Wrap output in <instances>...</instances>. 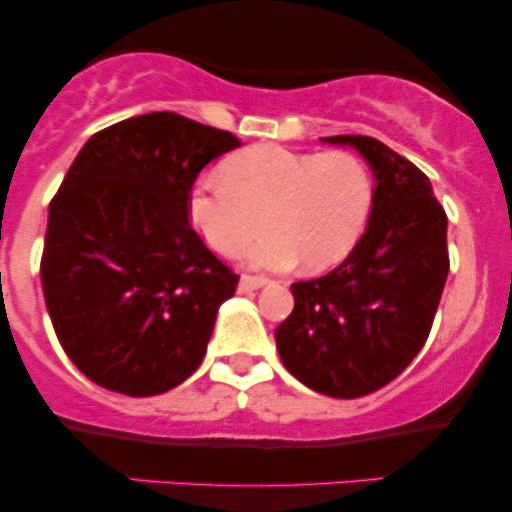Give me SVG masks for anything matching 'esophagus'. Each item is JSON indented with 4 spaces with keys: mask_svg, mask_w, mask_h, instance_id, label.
<instances>
[{
    "mask_svg": "<svg viewBox=\"0 0 512 512\" xmlns=\"http://www.w3.org/2000/svg\"><path fill=\"white\" fill-rule=\"evenodd\" d=\"M264 284H267V279H264V276H252V274H243V276H240L238 291H240V293H245V291H257V289H262Z\"/></svg>",
    "mask_w": 512,
    "mask_h": 512,
    "instance_id": "obj_1",
    "label": "esophagus"
}]
</instances>
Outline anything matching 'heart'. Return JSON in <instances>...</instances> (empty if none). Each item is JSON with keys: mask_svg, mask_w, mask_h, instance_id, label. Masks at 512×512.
I'll return each mask as SVG.
<instances>
[{"mask_svg": "<svg viewBox=\"0 0 512 512\" xmlns=\"http://www.w3.org/2000/svg\"><path fill=\"white\" fill-rule=\"evenodd\" d=\"M373 199V175L351 151L262 144L228 158L221 175L199 178L187 207L199 236L223 255L243 252L267 226L250 264L286 269L303 260L320 272L356 248Z\"/></svg>", "mask_w": 512, "mask_h": 512, "instance_id": "b5f03b06", "label": "heart"}]
</instances>
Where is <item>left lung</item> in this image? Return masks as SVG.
Segmentation results:
<instances>
[{"instance_id": "1", "label": "left lung", "mask_w": 512, "mask_h": 512, "mask_svg": "<svg viewBox=\"0 0 512 512\" xmlns=\"http://www.w3.org/2000/svg\"><path fill=\"white\" fill-rule=\"evenodd\" d=\"M351 144L373 168L366 233L320 279L291 284L293 310L276 327V349L293 378L337 399L380 390L426 344L450 272L448 216L431 182L390 146L361 134Z\"/></svg>"}]
</instances>
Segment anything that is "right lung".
Segmentation results:
<instances>
[{
	"instance_id": "obj_1",
	"label": "right lung",
	"mask_w": 512,
	"mask_h": 512,
	"mask_svg": "<svg viewBox=\"0 0 512 512\" xmlns=\"http://www.w3.org/2000/svg\"><path fill=\"white\" fill-rule=\"evenodd\" d=\"M236 134L149 113L93 134L50 202L40 279L62 349L88 380L129 397L199 368L240 276L190 226L199 170Z\"/></svg>"
}]
</instances>
